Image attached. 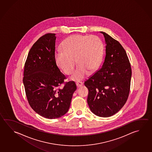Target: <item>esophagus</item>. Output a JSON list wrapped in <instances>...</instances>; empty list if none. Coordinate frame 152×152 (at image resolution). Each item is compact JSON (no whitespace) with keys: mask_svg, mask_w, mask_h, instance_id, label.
I'll list each match as a JSON object with an SVG mask.
<instances>
[{"mask_svg":"<svg viewBox=\"0 0 152 152\" xmlns=\"http://www.w3.org/2000/svg\"><path fill=\"white\" fill-rule=\"evenodd\" d=\"M76 85L77 87H80L83 85V83L82 82H77L76 83Z\"/></svg>","mask_w":152,"mask_h":152,"instance_id":"1","label":"esophagus"}]
</instances>
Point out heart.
Instances as JSON below:
<instances>
[{"label":"heart","mask_w":152,"mask_h":152,"mask_svg":"<svg viewBox=\"0 0 152 152\" xmlns=\"http://www.w3.org/2000/svg\"><path fill=\"white\" fill-rule=\"evenodd\" d=\"M61 50L56 51L55 61L58 67L66 75L74 69L75 61L78 64L71 79L83 80L97 69L102 61L104 45L102 40L95 35L75 34L66 39L61 46Z\"/></svg>","instance_id":"obj_1"}]
</instances>
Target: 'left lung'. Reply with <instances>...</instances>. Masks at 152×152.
Instances as JSON below:
<instances>
[{
    "label": "left lung",
    "instance_id": "left-lung-1",
    "mask_svg": "<svg viewBox=\"0 0 152 152\" xmlns=\"http://www.w3.org/2000/svg\"><path fill=\"white\" fill-rule=\"evenodd\" d=\"M105 57L101 69L85 82L87 103L96 116L108 117L121 109L130 93L131 64L121 44L104 32Z\"/></svg>",
    "mask_w": 152,
    "mask_h": 152
}]
</instances>
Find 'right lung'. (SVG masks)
<instances>
[{
    "label": "right lung",
    "mask_w": 152,
    "mask_h": 152,
    "mask_svg": "<svg viewBox=\"0 0 152 152\" xmlns=\"http://www.w3.org/2000/svg\"><path fill=\"white\" fill-rule=\"evenodd\" d=\"M55 34L41 36L31 48L26 61L23 83L31 108L48 119L61 117L68 111L73 93L74 81L61 85L66 79L57 66Z\"/></svg>",
    "instance_id": "add662e5"
}]
</instances>
